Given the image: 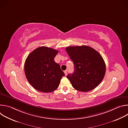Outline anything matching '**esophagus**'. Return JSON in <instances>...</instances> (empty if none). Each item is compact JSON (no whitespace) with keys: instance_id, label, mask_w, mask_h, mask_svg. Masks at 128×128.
Returning a JSON list of instances; mask_svg holds the SVG:
<instances>
[{"instance_id":"1","label":"esophagus","mask_w":128,"mask_h":128,"mask_svg":"<svg viewBox=\"0 0 128 128\" xmlns=\"http://www.w3.org/2000/svg\"><path fill=\"white\" fill-rule=\"evenodd\" d=\"M64 74H65V76H67V70H65V71H64Z\"/></svg>"}]
</instances>
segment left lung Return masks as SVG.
Listing matches in <instances>:
<instances>
[{
	"mask_svg": "<svg viewBox=\"0 0 128 128\" xmlns=\"http://www.w3.org/2000/svg\"><path fill=\"white\" fill-rule=\"evenodd\" d=\"M66 50L74 63V72L67 76L72 86L83 92L96 88L105 74L106 66L101 54L86 46H68Z\"/></svg>",
	"mask_w": 128,
	"mask_h": 128,
	"instance_id": "8db88e82",
	"label": "left lung"
}]
</instances>
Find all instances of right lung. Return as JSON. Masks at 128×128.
<instances>
[{
    "label": "right lung",
    "instance_id": "right-lung-1",
    "mask_svg": "<svg viewBox=\"0 0 128 128\" xmlns=\"http://www.w3.org/2000/svg\"><path fill=\"white\" fill-rule=\"evenodd\" d=\"M58 52L52 48L41 46L32 51L26 59V77L30 84L40 92H53L65 76L59 64L54 61Z\"/></svg>",
    "mask_w": 128,
    "mask_h": 128
}]
</instances>
